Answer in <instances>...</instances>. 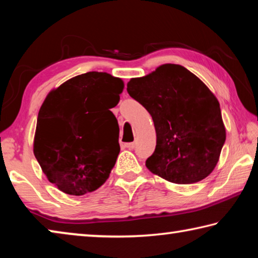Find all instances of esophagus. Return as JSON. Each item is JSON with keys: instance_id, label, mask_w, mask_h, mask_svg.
Masks as SVG:
<instances>
[{"instance_id": "34e87169", "label": "esophagus", "mask_w": 258, "mask_h": 258, "mask_svg": "<svg viewBox=\"0 0 258 258\" xmlns=\"http://www.w3.org/2000/svg\"><path fill=\"white\" fill-rule=\"evenodd\" d=\"M137 147V143L135 142H130V143H125V148H127V149H130V150H132V149H134V148Z\"/></svg>"}]
</instances>
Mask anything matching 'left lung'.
<instances>
[{
  "mask_svg": "<svg viewBox=\"0 0 258 258\" xmlns=\"http://www.w3.org/2000/svg\"><path fill=\"white\" fill-rule=\"evenodd\" d=\"M127 92L154 120L156 149L146 166L176 184H191L213 172L225 142L217 99L180 64L166 63L145 77L132 78Z\"/></svg>",
  "mask_w": 258,
  "mask_h": 258,
  "instance_id": "obj_1",
  "label": "left lung"
}]
</instances>
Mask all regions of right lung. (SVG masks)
Wrapping results in <instances>:
<instances>
[{"label": "right lung", "mask_w": 258, "mask_h": 258, "mask_svg": "<svg viewBox=\"0 0 258 258\" xmlns=\"http://www.w3.org/2000/svg\"><path fill=\"white\" fill-rule=\"evenodd\" d=\"M124 89L120 78L90 72L51 91L38 111L34 155L47 180L72 196L107 181L120 151L110 109Z\"/></svg>", "instance_id": "1"}]
</instances>
